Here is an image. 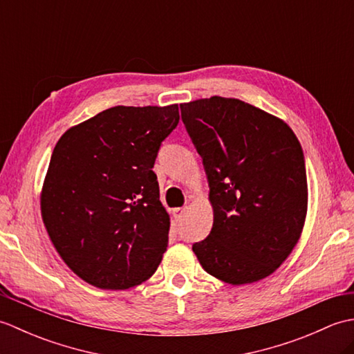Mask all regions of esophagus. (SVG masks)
<instances>
[{
    "instance_id": "obj_1",
    "label": "esophagus",
    "mask_w": 354,
    "mask_h": 354,
    "mask_svg": "<svg viewBox=\"0 0 354 354\" xmlns=\"http://www.w3.org/2000/svg\"><path fill=\"white\" fill-rule=\"evenodd\" d=\"M171 213H173V217H175L176 221L183 219L184 214L187 213V207H181V208H173V209H171Z\"/></svg>"
}]
</instances>
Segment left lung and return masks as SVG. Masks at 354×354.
<instances>
[{
	"label": "left lung",
	"mask_w": 354,
	"mask_h": 354,
	"mask_svg": "<svg viewBox=\"0 0 354 354\" xmlns=\"http://www.w3.org/2000/svg\"><path fill=\"white\" fill-rule=\"evenodd\" d=\"M181 115L202 156L214 214L193 252L228 284L263 280L289 257L304 227L301 145L283 120L239 99L183 103Z\"/></svg>",
	"instance_id": "obj_1"
}]
</instances>
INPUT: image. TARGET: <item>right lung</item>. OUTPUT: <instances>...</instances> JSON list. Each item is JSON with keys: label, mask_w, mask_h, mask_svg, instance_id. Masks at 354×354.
<instances>
[{"label": "right lung", "mask_w": 354, "mask_h": 354, "mask_svg": "<svg viewBox=\"0 0 354 354\" xmlns=\"http://www.w3.org/2000/svg\"><path fill=\"white\" fill-rule=\"evenodd\" d=\"M178 123V104L114 106L59 138L41 214L53 246L84 281L123 290L155 274L170 217L152 167Z\"/></svg>", "instance_id": "add662e5"}]
</instances>
